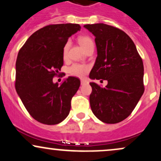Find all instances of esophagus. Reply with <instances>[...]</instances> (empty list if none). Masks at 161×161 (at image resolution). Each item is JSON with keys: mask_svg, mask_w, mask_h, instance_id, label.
Listing matches in <instances>:
<instances>
[{"mask_svg": "<svg viewBox=\"0 0 161 161\" xmlns=\"http://www.w3.org/2000/svg\"><path fill=\"white\" fill-rule=\"evenodd\" d=\"M87 83H88V81L87 80H86V79H82V80H81V85H85V84H87Z\"/></svg>", "mask_w": 161, "mask_h": 161, "instance_id": "1", "label": "esophagus"}]
</instances>
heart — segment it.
<instances>
[{
	"label": "heart",
	"instance_id": "b5f03b06",
	"mask_svg": "<svg viewBox=\"0 0 161 161\" xmlns=\"http://www.w3.org/2000/svg\"><path fill=\"white\" fill-rule=\"evenodd\" d=\"M78 42L80 44L82 48L85 51H87L88 49H90L92 47H95V44H94L93 40L92 39L91 37L88 36H80L78 38ZM70 47V42L67 41L66 43L64 44V47H63V57L66 59L67 57L68 51H69ZM89 70V66L87 65H83V64H75L72 65L68 69V72L71 75L73 76L79 77V78H82Z\"/></svg>",
	"mask_w": 161,
	"mask_h": 161
}]
</instances>
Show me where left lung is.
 I'll return each mask as SVG.
<instances>
[{
    "label": "left lung",
    "mask_w": 161,
    "mask_h": 161,
    "mask_svg": "<svg viewBox=\"0 0 161 161\" xmlns=\"http://www.w3.org/2000/svg\"><path fill=\"white\" fill-rule=\"evenodd\" d=\"M84 27L95 36L97 51L89 77L108 82L104 88L90 82L92 110L105 123H119L132 114L145 91L142 59L130 37L121 29L104 23Z\"/></svg>",
    "instance_id": "obj_1"
}]
</instances>
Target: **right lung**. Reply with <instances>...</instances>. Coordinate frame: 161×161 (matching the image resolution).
<instances>
[{
  "label": "right lung",
  "instance_id": "obj_1",
  "mask_svg": "<svg viewBox=\"0 0 161 161\" xmlns=\"http://www.w3.org/2000/svg\"><path fill=\"white\" fill-rule=\"evenodd\" d=\"M79 24H51L38 29L20 48L16 62V91L29 114L46 125H56L69 115L80 80L69 77L58 86L53 78L64 65L63 47L80 30Z\"/></svg>",
  "mask_w": 161,
  "mask_h": 161
}]
</instances>
